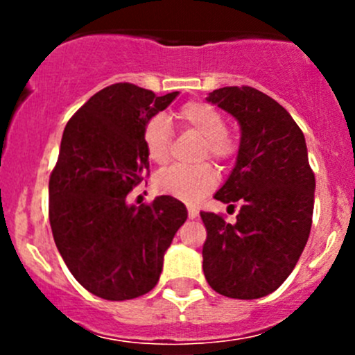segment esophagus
<instances>
[{"label":"esophagus","mask_w":355,"mask_h":355,"mask_svg":"<svg viewBox=\"0 0 355 355\" xmlns=\"http://www.w3.org/2000/svg\"><path fill=\"white\" fill-rule=\"evenodd\" d=\"M189 218H191V220H196V218L199 216V211L196 209V207H189Z\"/></svg>","instance_id":"34e87169"}]
</instances>
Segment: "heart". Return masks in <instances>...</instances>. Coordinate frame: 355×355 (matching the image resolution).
Masks as SVG:
<instances>
[{"label":"heart","instance_id":"heart-1","mask_svg":"<svg viewBox=\"0 0 355 355\" xmlns=\"http://www.w3.org/2000/svg\"><path fill=\"white\" fill-rule=\"evenodd\" d=\"M178 121L184 128L194 132L202 137L199 149V157H213V159L227 163L237 155V137L225 127V116L220 110L204 101H189L178 110ZM146 155L156 164H164L170 157L171 130L164 116H155L146 123L142 132ZM156 189L163 194L185 200L198 202L200 198L213 191L218 184V173L213 164L200 163L196 166H175L164 168L155 178Z\"/></svg>","mask_w":355,"mask_h":355}]
</instances>
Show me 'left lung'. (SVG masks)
<instances>
[{
    "label": "left lung",
    "instance_id": "8db88e82",
    "mask_svg": "<svg viewBox=\"0 0 355 355\" xmlns=\"http://www.w3.org/2000/svg\"><path fill=\"white\" fill-rule=\"evenodd\" d=\"M206 99L241 125L237 163L214 199L242 207L235 223L200 211L204 277L221 295L259 299L287 280L309 239L316 182L306 139L284 106L249 85Z\"/></svg>",
    "mask_w": 355,
    "mask_h": 355
}]
</instances>
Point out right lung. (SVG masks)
Instances as JSON below:
<instances>
[{
  "mask_svg": "<svg viewBox=\"0 0 355 355\" xmlns=\"http://www.w3.org/2000/svg\"><path fill=\"white\" fill-rule=\"evenodd\" d=\"M177 96L128 82L108 85L63 130L49 177V223L70 273L101 299H135L155 288L164 252L187 220L184 202L171 196L127 204L149 170L146 123Z\"/></svg>",
  "mask_w": 355,
  "mask_h": 355,
  "instance_id": "right-lung-1",
  "label": "right lung"
}]
</instances>
